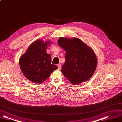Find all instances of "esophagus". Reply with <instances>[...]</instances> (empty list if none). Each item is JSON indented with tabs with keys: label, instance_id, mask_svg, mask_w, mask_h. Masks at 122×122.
Wrapping results in <instances>:
<instances>
[{
	"label": "esophagus",
	"instance_id": "esophagus-1",
	"mask_svg": "<svg viewBox=\"0 0 122 122\" xmlns=\"http://www.w3.org/2000/svg\"><path fill=\"white\" fill-rule=\"evenodd\" d=\"M57 66H58V70H61V64H58L57 65Z\"/></svg>",
	"mask_w": 122,
	"mask_h": 122
}]
</instances>
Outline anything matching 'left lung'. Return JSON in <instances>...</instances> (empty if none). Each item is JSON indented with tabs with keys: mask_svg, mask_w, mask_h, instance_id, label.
I'll use <instances>...</instances> for the list:
<instances>
[{
	"mask_svg": "<svg viewBox=\"0 0 122 122\" xmlns=\"http://www.w3.org/2000/svg\"><path fill=\"white\" fill-rule=\"evenodd\" d=\"M57 42L66 51L61 72L73 84L85 82L94 73L97 64L93 50L77 38L60 37Z\"/></svg>",
	"mask_w": 122,
	"mask_h": 122,
	"instance_id": "left-lung-1",
	"label": "left lung"
}]
</instances>
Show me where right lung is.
Here are the masks:
<instances>
[{"mask_svg": "<svg viewBox=\"0 0 122 122\" xmlns=\"http://www.w3.org/2000/svg\"><path fill=\"white\" fill-rule=\"evenodd\" d=\"M50 41L38 39L32 43L19 60L20 68L29 80L40 84L46 80L54 70L58 69L51 64V56L46 53Z\"/></svg>", "mask_w": 122, "mask_h": 122, "instance_id": "add662e5", "label": "right lung"}]
</instances>
